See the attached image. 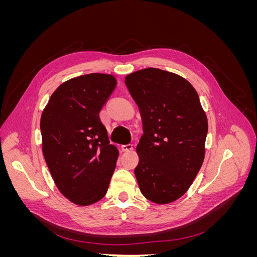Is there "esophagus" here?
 <instances>
[{
	"label": "esophagus",
	"mask_w": 257,
	"mask_h": 257,
	"mask_svg": "<svg viewBox=\"0 0 257 257\" xmlns=\"http://www.w3.org/2000/svg\"><path fill=\"white\" fill-rule=\"evenodd\" d=\"M121 149H122V151H124V152H128V151H131V150H133V145H132V144L123 145V146L121 147Z\"/></svg>",
	"instance_id": "1"
}]
</instances>
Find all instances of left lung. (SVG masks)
<instances>
[{
	"label": "left lung",
	"mask_w": 257,
	"mask_h": 257,
	"mask_svg": "<svg viewBox=\"0 0 257 257\" xmlns=\"http://www.w3.org/2000/svg\"><path fill=\"white\" fill-rule=\"evenodd\" d=\"M125 84L143 119L135 168L139 189L153 203H172L203 165L206 113L196 90L179 75L150 67L127 75Z\"/></svg>",
	"instance_id": "1"
}]
</instances>
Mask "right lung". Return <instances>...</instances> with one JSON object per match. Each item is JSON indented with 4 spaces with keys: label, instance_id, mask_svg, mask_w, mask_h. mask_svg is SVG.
Wrapping results in <instances>:
<instances>
[{
    "label": "right lung",
    "instance_id": "add662e5",
    "mask_svg": "<svg viewBox=\"0 0 257 257\" xmlns=\"http://www.w3.org/2000/svg\"><path fill=\"white\" fill-rule=\"evenodd\" d=\"M115 78L88 74L62 83L43 111V153L54 183L74 204L88 206L107 193L119 152L99 111Z\"/></svg>",
    "mask_w": 257,
    "mask_h": 257
}]
</instances>
